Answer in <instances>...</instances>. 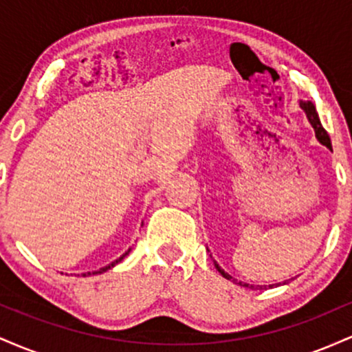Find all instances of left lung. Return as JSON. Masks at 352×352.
<instances>
[{
    "label": "left lung",
    "instance_id": "1",
    "mask_svg": "<svg viewBox=\"0 0 352 352\" xmlns=\"http://www.w3.org/2000/svg\"><path fill=\"white\" fill-rule=\"evenodd\" d=\"M300 107L302 109V111H305V114H306V117H308V120H309V124H311V127L314 129V135H316V139L319 140V144H322V145H326V147L329 148V151H333V145H331V139H329V135H328V132L324 131V127H322V124H321V120H319V116H318V111H316V107H314V104L311 102V100H300ZM210 256H212V254H210ZM213 263H215V268L218 270V273L221 274V276L223 278H227V280H230V281H233V283H236V280L233 276H230V274L225 272L223 268H220V266H218V263L217 261H213ZM286 283V281H285ZM238 285H241V286H245V288H254L253 285H248V283H238Z\"/></svg>",
    "mask_w": 352,
    "mask_h": 352
}]
</instances>
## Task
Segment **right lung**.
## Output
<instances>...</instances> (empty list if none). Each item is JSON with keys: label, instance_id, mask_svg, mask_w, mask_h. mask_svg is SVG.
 <instances>
[{"label": "right lung", "instance_id": "obj_1", "mask_svg": "<svg viewBox=\"0 0 352 352\" xmlns=\"http://www.w3.org/2000/svg\"><path fill=\"white\" fill-rule=\"evenodd\" d=\"M129 252H131V248H129V250H127V252H125V253L122 254V256H120V258H117V260H114V261H112V263H109L107 266H104V268H100V270H98V272H92V273H82V276H86V274H100V273L107 272V270L114 268V266H116L117 263H120V261H122V260H124V258H125V256H127V254H129Z\"/></svg>", "mask_w": 352, "mask_h": 352}]
</instances>
